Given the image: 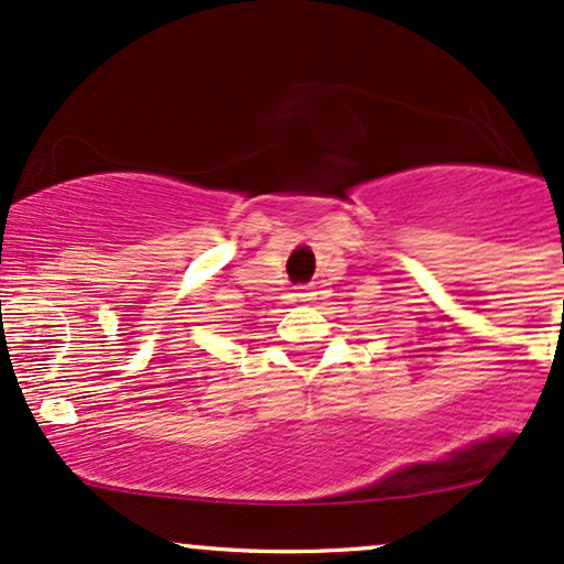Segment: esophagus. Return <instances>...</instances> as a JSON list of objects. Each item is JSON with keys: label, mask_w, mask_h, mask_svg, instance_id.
<instances>
[{"label": "esophagus", "mask_w": 564, "mask_h": 564, "mask_svg": "<svg viewBox=\"0 0 564 564\" xmlns=\"http://www.w3.org/2000/svg\"><path fill=\"white\" fill-rule=\"evenodd\" d=\"M294 296H296V302H310V296H312V294H307V291L300 289V291H296Z\"/></svg>", "instance_id": "34e87169"}]
</instances>
